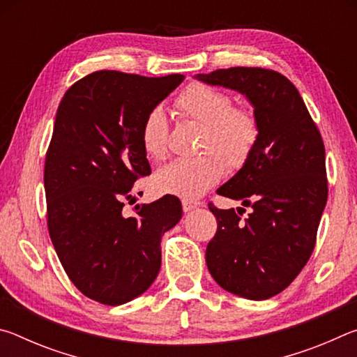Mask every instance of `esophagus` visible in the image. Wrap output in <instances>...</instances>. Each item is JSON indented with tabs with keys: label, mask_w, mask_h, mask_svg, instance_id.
Returning <instances> with one entry per match:
<instances>
[{
	"label": "esophagus",
	"mask_w": 357,
	"mask_h": 357,
	"mask_svg": "<svg viewBox=\"0 0 357 357\" xmlns=\"http://www.w3.org/2000/svg\"><path fill=\"white\" fill-rule=\"evenodd\" d=\"M198 206H200V202H197V200H183L184 213H190L192 209H195Z\"/></svg>",
	"instance_id": "1"
}]
</instances>
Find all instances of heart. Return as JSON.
<instances>
[{
	"instance_id": "heart-1",
	"label": "heart",
	"mask_w": 357,
	"mask_h": 357,
	"mask_svg": "<svg viewBox=\"0 0 357 357\" xmlns=\"http://www.w3.org/2000/svg\"><path fill=\"white\" fill-rule=\"evenodd\" d=\"M176 107L184 118L203 126L200 151L193 159H176L154 174V189L183 200H195L219 183L229 168H241L255 149L259 128L250 110L233 107L227 93L203 83L189 84ZM168 144V119L162 107H154L142 128V146L151 159H164Z\"/></svg>"
}]
</instances>
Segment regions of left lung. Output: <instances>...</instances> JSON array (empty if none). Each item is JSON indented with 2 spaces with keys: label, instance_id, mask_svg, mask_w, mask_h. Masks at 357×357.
<instances>
[{
  "label": "left lung",
  "instance_id": "8db88e82",
  "mask_svg": "<svg viewBox=\"0 0 357 357\" xmlns=\"http://www.w3.org/2000/svg\"><path fill=\"white\" fill-rule=\"evenodd\" d=\"M193 78L243 94L259 128L249 160L217 189L252 211L241 219L243 208L209 204L219 227L206 249L208 269L228 293L269 299L296 279L315 247L328 202L321 135L298 89L279 72L229 68Z\"/></svg>",
  "mask_w": 357,
  "mask_h": 357
}]
</instances>
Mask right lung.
<instances>
[{"label":"right lung","mask_w":357,"mask_h":357,"mask_svg":"<svg viewBox=\"0 0 357 357\" xmlns=\"http://www.w3.org/2000/svg\"><path fill=\"white\" fill-rule=\"evenodd\" d=\"M183 80L100 70L58 107L44 172L48 233L72 283L100 304H126L153 285L160 239L183 217L172 195L123 215L137 178L151 173L144 118Z\"/></svg>","instance_id":"obj_1"}]
</instances>
